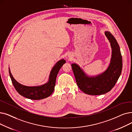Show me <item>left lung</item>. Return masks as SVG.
<instances>
[{"label":"left lung","mask_w":132,"mask_h":132,"mask_svg":"<svg viewBox=\"0 0 132 132\" xmlns=\"http://www.w3.org/2000/svg\"><path fill=\"white\" fill-rule=\"evenodd\" d=\"M105 34L111 43L112 58L107 70L98 76L89 77L76 64L71 65L78 87L89 95L104 94L115 86L122 68V56L119 45L110 32Z\"/></svg>","instance_id":"left-lung-1"}]
</instances>
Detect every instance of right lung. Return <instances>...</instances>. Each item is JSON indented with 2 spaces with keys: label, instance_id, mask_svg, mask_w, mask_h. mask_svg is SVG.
Listing matches in <instances>:
<instances>
[{
  "label": "right lung",
  "instance_id": "obj_1",
  "mask_svg": "<svg viewBox=\"0 0 132 132\" xmlns=\"http://www.w3.org/2000/svg\"><path fill=\"white\" fill-rule=\"evenodd\" d=\"M65 62L64 59L57 62L50 72L48 82L38 86H26L19 84L12 76L9 67L10 76L15 89L19 94L31 100H40L47 98L53 92L57 74Z\"/></svg>",
  "mask_w": 132,
  "mask_h": 132
}]
</instances>
